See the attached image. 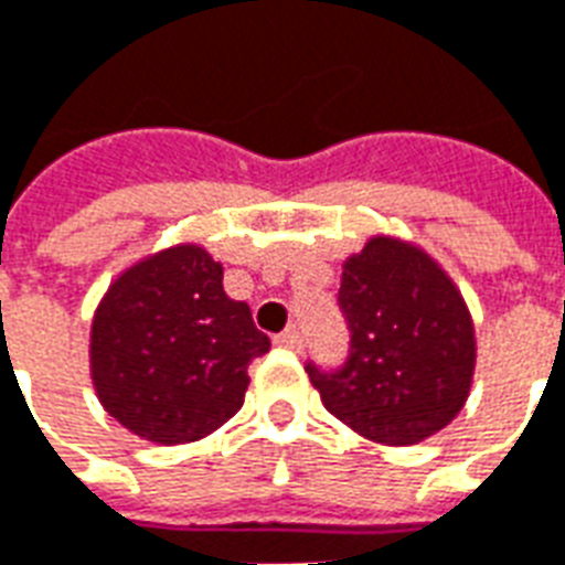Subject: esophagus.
Instances as JSON below:
<instances>
[{
    "label": "esophagus",
    "mask_w": 565,
    "mask_h": 565,
    "mask_svg": "<svg viewBox=\"0 0 565 565\" xmlns=\"http://www.w3.org/2000/svg\"><path fill=\"white\" fill-rule=\"evenodd\" d=\"M279 348H288V351H303V332L297 330V327H288L286 332H279L277 335Z\"/></svg>",
    "instance_id": "esophagus-1"
}]
</instances>
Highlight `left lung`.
<instances>
[{"label": "left lung", "instance_id": "obj_1", "mask_svg": "<svg viewBox=\"0 0 565 565\" xmlns=\"http://www.w3.org/2000/svg\"><path fill=\"white\" fill-rule=\"evenodd\" d=\"M351 348L339 369L306 362L323 406L383 445H415L460 413L475 374V327L450 277L413 244L371 238L342 268Z\"/></svg>", "mask_w": 565, "mask_h": 565}]
</instances>
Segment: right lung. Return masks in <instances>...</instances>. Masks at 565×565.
<instances>
[{
    "instance_id": "1",
    "label": "right lung",
    "mask_w": 565,
    "mask_h": 565,
    "mask_svg": "<svg viewBox=\"0 0 565 565\" xmlns=\"http://www.w3.org/2000/svg\"><path fill=\"white\" fill-rule=\"evenodd\" d=\"M270 351L223 268L179 244L111 282L90 327V377L105 413L141 439L196 441L244 404L247 365Z\"/></svg>"
}]
</instances>
